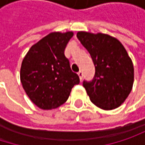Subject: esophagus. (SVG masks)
Here are the masks:
<instances>
[{
	"instance_id": "obj_1",
	"label": "esophagus",
	"mask_w": 145,
	"mask_h": 145,
	"mask_svg": "<svg viewBox=\"0 0 145 145\" xmlns=\"http://www.w3.org/2000/svg\"><path fill=\"white\" fill-rule=\"evenodd\" d=\"M78 75H79V77H80V80H82V77H83V72H82V71H79V72H78Z\"/></svg>"
}]
</instances>
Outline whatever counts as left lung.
I'll return each instance as SVG.
<instances>
[{"label": "left lung", "instance_id": "1", "mask_svg": "<svg viewBox=\"0 0 145 145\" xmlns=\"http://www.w3.org/2000/svg\"><path fill=\"white\" fill-rule=\"evenodd\" d=\"M76 37L95 65L93 79L83 81L90 100L103 110L118 107L129 97L133 84V65L126 49L117 39L104 33L78 32Z\"/></svg>", "mask_w": 145, "mask_h": 145}]
</instances>
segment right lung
<instances>
[{"mask_svg":"<svg viewBox=\"0 0 145 145\" xmlns=\"http://www.w3.org/2000/svg\"><path fill=\"white\" fill-rule=\"evenodd\" d=\"M72 32L51 33L33 45L24 57L20 71L22 87L37 106L44 110L64 104L80 78L65 55Z\"/></svg>","mask_w":145,"mask_h":145,"instance_id":"1","label":"right lung"}]
</instances>
